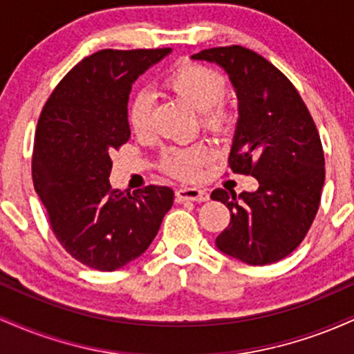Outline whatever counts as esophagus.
<instances>
[{
  "instance_id": "1",
  "label": "esophagus",
  "mask_w": 354,
  "mask_h": 354,
  "mask_svg": "<svg viewBox=\"0 0 354 354\" xmlns=\"http://www.w3.org/2000/svg\"><path fill=\"white\" fill-rule=\"evenodd\" d=\"M209 200V194L203 189H196V188H181L176 191V201H208Z\"/></svg>"
}]
</instances>
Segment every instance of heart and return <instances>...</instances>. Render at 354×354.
I'll use <instances>...</instances> for the list:
<instances>
[{
    "label": "heart",
    "instance_id": "obj_1",
    "mask_svg": "<svg viewBox=\"0 0 354 354\" xmlns=\"http://www.w3.org/2000/svg\"><path fill=\"white\" fill-rule=\"evenodd\" d=\"M165 88L185 100L200 113L201 126L213 135H226L233 124V111L225 103L226 81L213 68L201 63H183L165 80ZM153 95L140 89L128 104V121L133 133L146 138L153 133ZM213 158L206 143L171 146L160 158V168L178 180H196L200 168Z\"/></svg>",
    "mask_w": 354,
    "mask_h": 354
}]
</instances>
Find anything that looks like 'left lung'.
I'll return each mask as SVG.
<instances>
[{
	"instance_id": "left-lung-1",
	"label": "left lung",
	"mask_w": 354,
	"mask_h": 354,
	"mask_svg": "<svg viewBox=\"0 0 354 354\" xmlns=\"http://www.w3.org/2000/svg\"><path fill=\"white\" fill-rule=\"evenodd\" d=\"M191 58L216 63L230 75L239 118L228 166L259 183L238 196L221 188L211 193L231 213L216 246L248 265H271L293 253L318 213L324 185L319 133L298 89L258 53L233 44Z\"/></svg>"
}]
</instances>
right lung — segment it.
Returning <instances> with one entry per match:
<instances>
[{"mask_svg":"<svg viewBox=\"0 0 354 354\" xmlns=\"http://www.w3.org/2000/svg\"><path fill=\"white\" fill-rule=\"evenodd\" d=\"M169 51L93 53L59 81L39 115L31 161L35 189L61 246L93 270L115 271L143 254L173 206L168 186L124 194L108 180L113 153L131 135L133 83Z\"/></svg>","mask_w":354,"mask_h":354,"instance_id":"1","label":"right lung"}]
</instances>
